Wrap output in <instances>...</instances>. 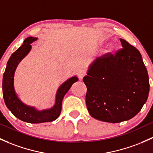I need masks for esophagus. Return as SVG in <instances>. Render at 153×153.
<instances>
[{
	"mask_svg": "<svg viewBox=\"0 0 153 153\" xmlns=\"http://www.w3.org/2000/svg\"><path fill=\"white\" fill-rule=\"evenodd\" d=\"M86 75V71L84 69H81L78 72V76L79 79H82L83 77Z\"/></svg>",
	"mask_w": 153,
	"mask_h": 153,
	"instance_id": "34e87169",
	"label": "esophagus"
}]
</instances>
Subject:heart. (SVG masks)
Masks as SVG:
<instances>
[{
    "mask_svg": "<svg viewBox=\"0 0 153 153\" xmlns=\"http://www.w3.org/2000/svg\"><path fill=\"white\" fill-rule=\"evenodd\" d=\"M111 50H112V47H111H111H110L109 48V51H111Z\"/></svg>",
    "mask_w": 153,
    "mask_h": 153,
    "instance_id": "heart-1",
    "label": "heart"
}]
</instances>
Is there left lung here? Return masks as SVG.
Instances as JSON below:
<instances>
[{
	"mask_svg": "<svg viewBox=\"0 0 153 153\" xmlns=\"http://www.w3.org/2000/svg\"><path fill=\"white\" fill-rule=\"evenodd\" d=\"M123 48L105 54L90 65L83 78L90 114L103 122L117 123L136 115L147 101L149 83L137 49L120 39Z\"/></svg>",
	"mask_w": 153,
	"mask_h": 153,
	"instance_id": "left-lung-1",
	"label": "left lung"
}]
</instances>
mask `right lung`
I'll list each match as a JSON object with an SVG mask.
<instances>
[{
  "label": "right lung",
  "mask_w": 153,
  "mask_h": 153,
  "mask_svg": "<svg viewBox=\"0 0 153 153\" xmlns=\"http://www.w3.org/2000/svg\"><path fill=\"white\" fill-rule=\"evenodd\" d=\"M36 39V38L33 37L27 38L23 44L11 55L3 77V96L6 106L16 117L29 123L52 122L56 120L61 112L64 96L69 90L71 85L78 81V78L74 76L62 84L57 91L55 106L50 109L38 111L34 107L24 104L18 98L14 88V71L19 62L30 52V44Z\"/></svg>",
  "instance_id": "obj_1"
}]
</instances>
